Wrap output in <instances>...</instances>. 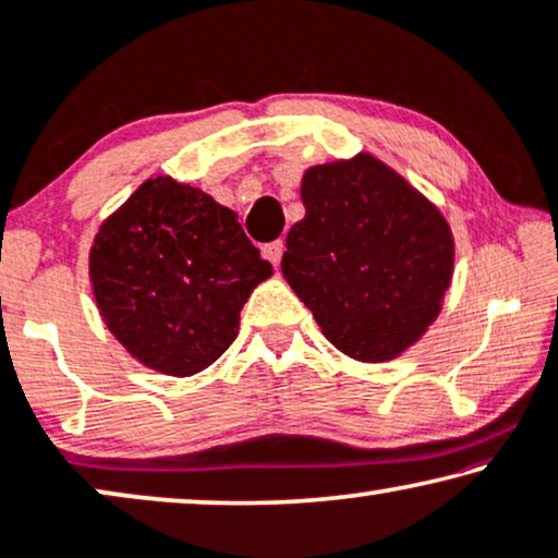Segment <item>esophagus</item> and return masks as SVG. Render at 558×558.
I'll return each instance as SVG.
<instances>
[{"label": "esophagus", "mask_w": 558, "mask_h": 558, "mask_svg": "<svg viewBox=\"0 0 558 558\" xmlns=\"http://www.w3.org/2000/svg\"><path fill=\"white\" fill-rule=\"evenodd\" d=\"M283 250H286V244L280 242V240H275L270 244H265L263 255H265V259H270V263L278 267L280 265V257H283Z\"/></svg>", "instance_id": "1"}]
</instances>
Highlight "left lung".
Returning a JSON list of instances; mask_svg holds the SVG:
<instances>
[{"label":"left lung","instance_id":"obj_1","mask_svg":"<svg viewBox=\"0 0 558 558\" xmlns=\"http://www.w3.org/2000/svg\"><path fill=\"white\" fill-rule=\"evenodd\" d=\"M301 202L306 217L280 263L288 286L339 352L396 360L441 314L454 275L449 221L369 153L308 168Z\"/></svg>","mask_w":558,"mask_h":558}]
</instances>
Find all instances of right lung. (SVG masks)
<instances>
[{
	"mask_svg": "<svg viewBox=\"0 0 558 558\" xmlns=\"http://www.w3.org/2000/svg\"><path fill=\"white\" fill-rule=\"evenodd\" d=\"M270 275L232 209L170 175L137 185L88 252L101 322L132 360L170 377L227 352L242 306Z\"/></svg>",
	"mask_w": 558,
	"mask_h": 558,
	"instance_id": "add662e5",
	"label": "right lung"
}]
</instances>
